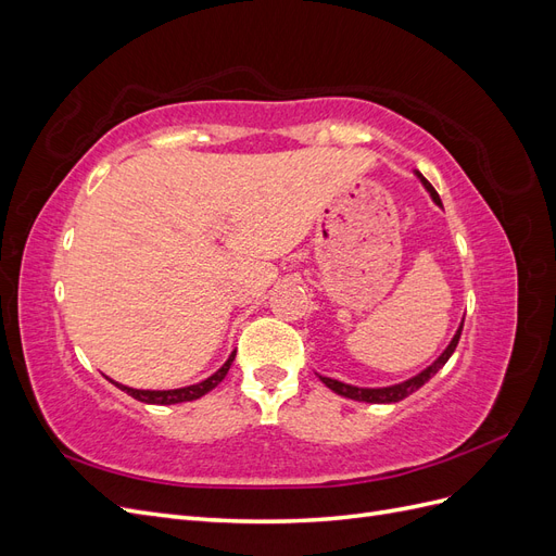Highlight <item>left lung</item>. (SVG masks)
<instances>
[{
  "label": "left lung",
  "mask_w": 556,
  "mask_h": 556,
  "mask_svg": "<svg viewBox=\"0 0 556 556\" xmlns=\"http://www.w3.org/2000/svg\"><path fill=\"white\" fill-rule=\"evenodd\" d=\"M417 178L422 180V185L425 188L429 190V194H431V199L435 201V204L441 206V197H439V192L433 190V185L422 176V174H417ZM462 329H464V325H459V329H457V333H454V339L450 341V345L445 348V352L443 355L435 359L429 368H425L422 374H417L415 378H410V380H406V382H399V384H392V387H378V390H368V387H355V384H345V382H341V380H333V378H325V376H319V380H323L329 390H333L336 394H341V396H348V399H355V401H366V403H396V401H401V399H406V396H410L413 392H417L419 387H422L425 382H429L435 374L441 371V368L445 366V362L452 357V352H454V348H457V343H459V336H462Z\"/></svg>",
  "instance_id": "1"
}]
</instances>
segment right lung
<instances>
[{
	"instance_id": "obj_1",
	"label": "right lung",
	"mask_w": 556,
	"mask_h": 556,
	"mask_svg": "<svg viewBox=\"0 0 556 556\" xmlns=\"http://www.w3.org/2000/svg\"><path fill=\"white\" fill-rule=\"evenodd\" d=\"M233 357H237V352H231V357L223 364V368H217V371L201 380L197 384H190V387H180V390H134V387H127V384H121V382H113L115 387H121L123 392H127L129 396H134L137 401H143V403H155V406H172V403H182V401H194L199 396L208 394L213 387L220 384L229 371V366L233 362Z\"/></svg>"
}]
</instances>
